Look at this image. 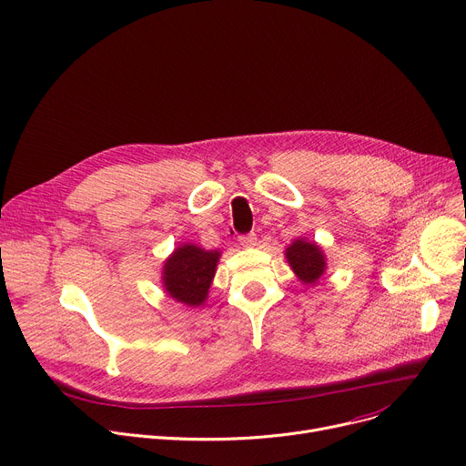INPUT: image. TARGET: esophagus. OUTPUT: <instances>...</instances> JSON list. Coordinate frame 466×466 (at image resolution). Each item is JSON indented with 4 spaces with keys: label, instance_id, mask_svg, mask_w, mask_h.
Listing matches in <instances>:
<instances>
[{
    "label": "esophagus",
    "instance_id": "34e87169",
    "mask_svg": "<svg viewBox=\"0 0 466 466\" xmlns=\"http://www.w3.org/2000/svg\"><path fill=\"white\" fill-rule=\"evenodd\" d=\"M256 240H258L256 233H246V235H240V237H238V242H240L242 246H246V248H252V246H256Z\"/></svg>",
    "mask_w": 466,
    "mask_h": 466
}]
</instances>
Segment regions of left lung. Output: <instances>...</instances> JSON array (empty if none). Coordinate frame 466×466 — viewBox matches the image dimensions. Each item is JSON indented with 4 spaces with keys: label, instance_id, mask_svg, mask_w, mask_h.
Wrapping results in <instances>:
<instances>
[{
    "label": "left lung",
    "instance_id": "8db88e82",
    "mask_svg": "<svg viewBox=\"0 0 466 466\" xmlns=\"http://www.w3.org/2000/svg\"><path fill=\"white\" fill-rule=\"evenodd\" d=\"M286 258L295 270V275L305 284H314L323 275L325 259L319 246L314 242L295 240L286 250Z\"/></svg>",
    "mask_w": 466,
    "mask_h": 466
}]
</instances>
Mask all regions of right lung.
Masks as SVG:
<instances>
[{
	"label": "right lung",
	"mask_w": 466,
	"mask_h": 466,
	"mask_svg": "<svg viewBox=\"0 0 466 466\" xmlns=\"http://www.w3.org/2000/svg\"><path fill=\"white\" fill-rule=\"evenodd\" d=\"M220 252H207L199 246L184 244L163 267V284L178 303L199 307L207 299Z\"/></svg>",
	"instance_id": "right-lung-1"
}]
</instances>
